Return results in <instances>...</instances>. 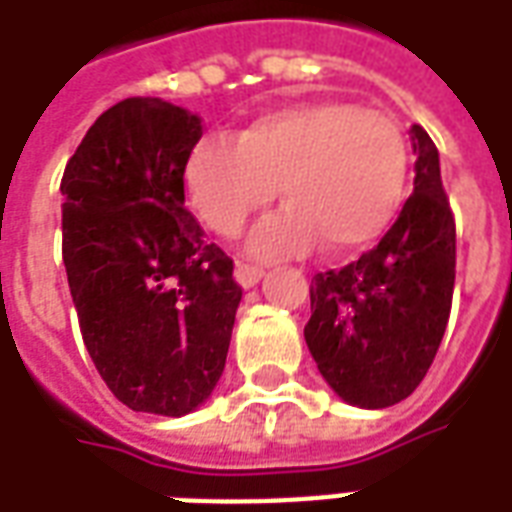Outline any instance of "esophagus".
Wrapping results in <instances>:
<instances>
[{
    "label": "esophagus",
    "mask_w": 512,
    "mask_h": 512,
    "mask_svg": "<svg viewBox=\"0 0 512 512\" xmlns=\"http://www.w3.org/2000/svg\"><path fill=\"white\" fill-rule=\"evenodd\" d=\"M235 279H238V285L252 288V285H257V282L263 279V268L255 266V263H244V260H238V263H235Z\"/></svg>",
    "instance_id": "34e87169"
}]
</instances>
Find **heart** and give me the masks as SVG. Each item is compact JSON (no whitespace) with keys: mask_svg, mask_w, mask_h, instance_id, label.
<instances>
[{"mask_svg":"<svg viewBox=\"0 0 512 512\" xmlns=\"http://www.w3.org/2000/svg\"><path fill=\"white\" fill-rule=\"evenodd\" d=\"M411 156L403 128L356 104H296L252 120L235 142L205 136L191 147L183 189L200 222L235 238L279 197L252 238L277 257L318 241L326 255L373 244L403 208Z\"/></svg>","mask_w":512,"mask_h":512,"instance_id":"heart-1","label":"heart"}]
</instances>
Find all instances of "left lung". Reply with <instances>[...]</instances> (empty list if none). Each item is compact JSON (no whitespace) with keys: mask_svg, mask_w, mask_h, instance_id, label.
<instances>
[{"mask_svg":"<svg viewBox=\"0 0 512 512\" xmlns=\"http://www.w3.org/2000/svg\"><path fill=\"white\" fill-rule=\"evenodd\" d=\"M414 194L376 249L315 274L304 340L337 395L362 408L406 400L425 378L447 329L455 285V216L439 150L411 128Z\"/></svg>","mask_w":512,"mask_h":512,"instance_id":"obj_1","label":"left lung"}]
</instances>
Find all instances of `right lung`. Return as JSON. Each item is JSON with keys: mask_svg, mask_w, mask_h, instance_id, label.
I'll list each match as a JSON object with an SVG mask.
<instances>
[{"mask_svg": "<svg viewBox=\"0 0 512 512\" xmlns=\"http://www.w3.org/2000/svg\"><path fill=\"white\" fill-rule=\"evenodd\" d=\"M202 120L126 98L95 120L62 175V260L95 370L134 411L183 417L222 378L241 285L186 208Z\"/></svg>", "mask_w": 512, "mask_h": 512, "instance_id": "obj_1", "label": "right lung"}]
</instances>
